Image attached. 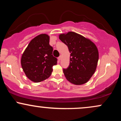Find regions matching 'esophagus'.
I'll return each mask as SVG.
<instances>
[{
  "label": "esophagus",
  "mask_w": 121,
  "mask_h": 121,
  "mask_svg": "<svg viewBox=\"0 0 121 121\" xmlns=\"http://www.w3.org/2000/svg\"><path fill=\"white\" fill-rule=\"evenodd\" d=\"M61 60V56H60L58 57V60L59 61H60Z\"/></svg>",
  "instance_id": "obj_1"
}]
</instances>
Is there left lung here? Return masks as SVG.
<instances>
[{"mask_svg": "<svg viewBox=\"0 0 121 121\" xmlns=\"http://www.w3.org/2000/svg\"><path fill=\"white\" fill-rule=\"evenodd\" d=\"M59 39L67 45L70 53L68 68L63 69L65 77L73 84H85L96 70L99 58L96 45L74 32L60 34Z\"/></svg>", "mask_w": 121, "mask_h": 121, "instance_id": "obj_1", "label": "left lung"}]
</instances>
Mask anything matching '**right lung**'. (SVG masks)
Listing matches in <instances>:
<instances>
[{"mask_svg": "<svg viewBox=\"0 0 121 121\" xmlns=\"http://www.w3.org/2000/svg\"><path fill=\"white\" fill-rule=\"evenodd\" d=\"M52 53L48 35L40 34L30 41L21 59L23 71L30 80L39 82L51 76L57 61Z\"/></svg>", "mask_w": 121, "mask_h": 121, "instance_id": "right-lung-1", "label": "right lung"}]
</instances>
